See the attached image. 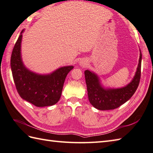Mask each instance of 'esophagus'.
<instances>
[{"label": "esophagus", "instance_id": "1", "mask_svg": "<svg viewBox=\"0 0 153 153\" xmlns=\"http://www.w3.org/2000/svg\"><path fill=\"white\" fill-rule=\"evenodd\" d=\"M80 65H85V62H80Z\"/></svg>", "mask_w": 153, "mask_h": 153}]
</instances>
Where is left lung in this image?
Wrapping results in <instances>:
<instances>
[{
  "label": "left lung",
  "mask_w": 153,
  "mask_h": 153,
  "mask_svg": "<svg viewBox=\"0 0 153 153\" xmlns=\"http://www.w3.org/2000/svg\"><path fill=\"white\" fill-rule=\"evenodd\" d=\"M141 60L140 58L137 71L131 82L121 88L105 89L102 87L99 78L91 71H85V76L89 101L99 110L106 111L117 108L131 99L139 86L141 74Z\"/></svg>",
  "instance_id": "8db88e82"
}]
</instances>
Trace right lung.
<instances>
[{
  "mask_svg": "<svg viewBox=\"0 0 153 153\" xmlns=\"http://www.w3.org/2000/svg\"><path fill=\"white\" fill-rule=\"evenodd\" d=\"M22 32L14 45L10 59L17 92L22 99L38 107L53 105L59 100L66 76L73 67L60 68L48 75H39L28 71L23 65L21 57Z\"/></svg>",
  "mask_w": 153,
  "mask_h": 153,
  "instance_id": "right-lung-1",
  "label": "right lung"
}]
</instances>
